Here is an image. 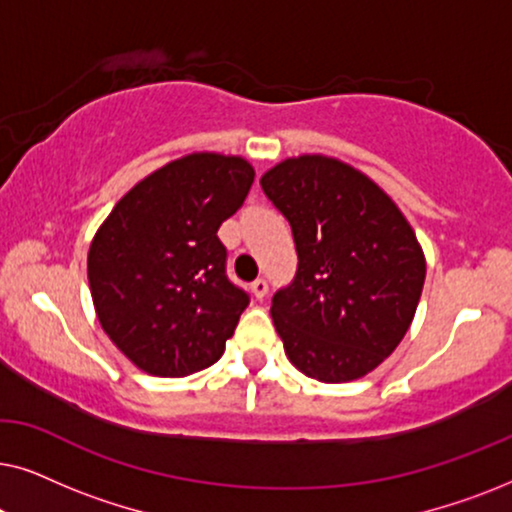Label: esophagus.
<instances>
[{
    "instance_id": "1",
    "label": "esophagus",
    "mask_w": 512,
    "mask_h": 512,
    "mask_svg": "<svg viewBox=\"0 0 512 512\" xmlns=\"http://www.w3.org/2000/svg\"><path fill=\"white\" fill-rule=\"evenodd\" d=\"M251 293H254V296H256L258 300H263L265 296H268V282H265L263 277L256 279V282L251 284Z\"/></svg>"
}]
</instances>
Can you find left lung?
Segmentation results:
<instances>
[{
    "label": "left lung",
    "mask_w": 512,
    "mask_h": 512,
    "mask_svg": "<svg viewBox=\"0 0 512 512\" xmlns=\"http://www.w3.org/2000/svg\"><path fill=\"white\" fill-rule=\"evenodd\" d=\"M261 186L298 254L296 277L270 307L286 356L319 382L359 380L415 317L426 277L415 230L375 181L335 158L282 160Z\"/></svg>",
    "instance_id": "1"
}]
</instances>
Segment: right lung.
Returning <instances> with one entry per match:
<instances>
[{
    "mask_svg": "<svg viewBox=\"0 0 512 512\" xmlns=\"http://www.w3.org/2000/svg\"><path fill=\"white\" fill-rule=\"evenodd\" d=\"M254 167L191 153L130 188L93 237L88 284L111 342L144 373L186 377L221 359L249 293L226 275L221 223Z\"/></svg>",
    "mask_w": 512,
    "mask_h": 512,
    "instance_id": "obj_1",
    "label": "right lung"
}]
</instances>
